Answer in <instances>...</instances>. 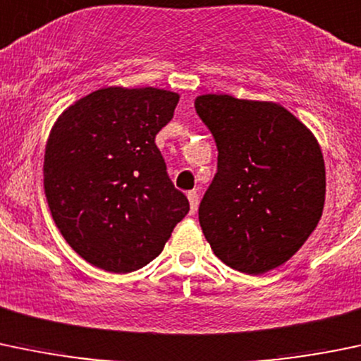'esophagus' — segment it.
<instances>
[{
    "mask_svg": "<svg viewBox=\"0 0 361 361\" xmlns=\"http://www.w3.org/2000/svg\"><path fill=\"white\" fill-rule=\"evenodd\" d=\"M188 200H189V207H191V214H196L200 205V196L196 191H189L188 192Z\"/></svg>",
    "mask_w": 361,
    "mask_h": 361,
    "instance_id": "esophagus-1",
    "label": "esophagus"
}]
</instances>
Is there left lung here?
<instances>
[{"instance_id": "left-lung-1", "label": "left lung", "mask_w": 361, "mask_h": 361, "mask_svg": "<svg viewBox=\"0 0 361 361\" xmlns=\"http://www.w3.org/2000/svg\"><path fill=\"white\" fill-rule=\"evenodd\" d=\"M195 107L219 151L198 210L203 235L226 266L267 273L287 262L322 219L325 163L317 137L276 102L205 94Z\"/></svg>"}]
</instances>
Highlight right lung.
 <instances>
[{
  "label": "right lung",
  "instance_id": "1",
  "mask_svg": "<svg viewBox=\"0 0 361 361\" xmlns=\"http://www.w3.org/2000/svg\"><path fill=\"white\" fill-rule=\"evenodd\" d=\"M179 97L163 88L106 87L71 104L51 126L44 196L61 235L92 266L140 269L189 212L154 144Z\"/></svg>",
  "mask_w": 361,
  "mask_h": 361
}]
</instances>
